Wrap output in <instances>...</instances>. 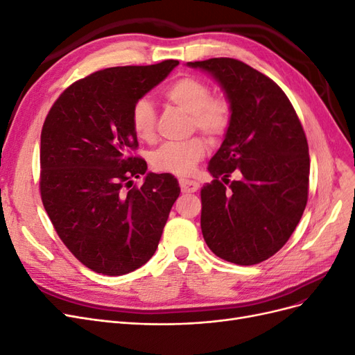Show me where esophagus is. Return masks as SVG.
Listing matches in <instances>:
<instances>
[{
  "label": "esophagus",
  "instance_id": "esophagus-1",
  "mask_svg": "<svg viewBox=\"0 0 355 355\" xmlns=\"http://www.w3.org/2000/svg\"><path fill=\"white\" fill-rule=\"evenodd\" d=\"M179 184H180L182 192H197L200 188L198 182L191 180V179H180Z\"/></svg>",
  "mask_w": 355,
  "mask_h": 355
}]
</instances>
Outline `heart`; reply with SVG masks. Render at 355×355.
Segmentation results:
<instances>
[{"label":"heart","mask_w":355,"mask_h":355,"mask_svg":"<svg viewBox=\"0 0 355 355\" xmlns=\"http://www.w3.org/2000/svg\"><path fill=\"white\" fill-rule=\"evenodd\" d=\"M164 98L176 108L191 115L192 128L210 139H218L228 130L231 123V103L222 96H211L210 85L201 78L184 75L164 89ZM132 128L141 141H153L155 136L157 111L148 98L137 99L132 108ZM206 154V145L198 137L187 142H168L153 157L157 170L179 176L192 173L196 164Z\"/></svg>","instance_id":"obj_1"}]
</instances>
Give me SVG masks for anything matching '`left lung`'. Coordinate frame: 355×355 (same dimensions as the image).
Instances as JSON below:
<instances>
[{
  "instance_id": "1",
  "label": "left lung",
  "mask_w": 355,
  "mask_h": 355,
  "mask_svg": "<svg viewBox=\"0 0 355 355\" xmlns=\"http://www.w3.org/2000/svg\"><path fill=\"white\" fill-rule=\"evenodd\" d=\"M223 90L232 115L210 159L214 178L201 189V231L209 249L237 265L266 261L287 243L308 200L305 132L284 92L262 72L231 58L188 62ZM239 175L230 188L232 171Z\"/></svg>"
}]
</instances>
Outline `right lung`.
Returning a JSON list of instances; mask_svg holds the SVG:
<instances>
[{"label": "right lung", "mask_w": 355, "mask_h": 355, "mask_svg": "<svg viewBox=\"0 0 355 355\" xmlns=\"http://www.w3.org/2000/svg\"><path fill=\"white\" fill-rule=\"evenodd\" d=\"M179 65L115 67L75 81L41 130V200L60 240L92 271L124 275L155 253L180 194L170 173L133 157L132 108ZM146 175L141 189L131 178Z\"/></svg>", "instance_id": "obj_1"}]
</instances>
